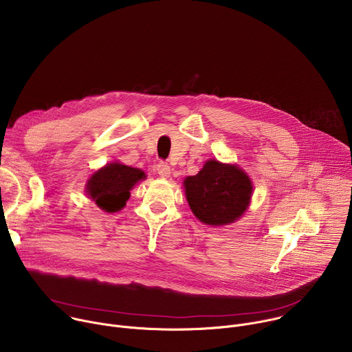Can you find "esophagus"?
<instances>
[{
  "label": "esophagus",
  "mask_w": 352,
  "mask_h": 352,
  "mask_svg": "<svg viewBox=\"0 0 352 352\" xmlns=\"http://www.w3.org/2000/svg\"><path fill=\"white\" fill-rule=\"evenodd\" d=\"M157 173L160 177L163 178H168L170 174H171V170H170V166L166 164V163H159L157 164Z\"/></svg>",
  "instance_id": "obj_1"
}]
</instances>
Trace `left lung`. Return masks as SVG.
Wrapping results in <instances>:
<instances>
[{
	"label": "left lung",
	"mask_w": 352,
	"mask_h": 352,
	"mask_svg": "<svg viewBox=\"0 0 352 352\" xmlns=\"http://www.w3.org/2000/svg\"><path fill=\"white\" fill-rule=\"evenodd\" d=\"M188 205L204 224L226 226L236 221L248 209L252 181L236 164L208 160L196 175L184 181Z\"/></svg>",
	"instance_id": "8db88e82"
}]
</instances>
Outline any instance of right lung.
I'll list each match as a JSON object with an SVG mask.
<instances>
[{"mask_svg": "<svg viewBox=\"0 0 352 352\" xmlns=\"http://www.w3.org/2000/svg\"><path fill=\"white\" fill-rule=\"evenodd\" d=\"M146 174L121 163H109L106 167L96 171L86 184V193L96 205L107 212H120L131 196V189L139 181L144 179Z\"/></svg>", "mask_w": 352, "mask_h": 352, "instance_id": "add662e5", "label": "right lung"}]
</instances>
